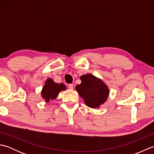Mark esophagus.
I'll return each instance as SVG.
<instances>
[{
    "mask_svg": "<svg viewBox=\"0 0 154 154\" xmlns=\"http://www.w3.org/2000/svg\"><path fill=\"white\" fill-rule=\"evenodd\" d=\"M68 88L69 89H71V90H72V89H73V84H69L68 85Z\"/></svg>",
    "mask_w": 154,
    "mask_h": 154,
    "instance_id": "esophagus-1",
    "label": "esophagus"
}]
</instances>
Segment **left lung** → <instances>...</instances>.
I'll return each instance as SVG.
<instances>
[{
    "mask_svg": "<svg viewBox=\"0 0 154 154\" xmlns=\"http://www.w3.org/2000/svg\"><path fill=\"white\" fill-rule=\"evenodd\" d=\"M80 79L81 83L77 85L75 89L84 99L86 105L98 108L105 102L109 91L102 81L91 74L84 75Z\"/></svg>",
    "mask_w": 154,
    "mask_h": 154,
    "instance_id": "obj_1",
    "label": "left lung"
}]
</instances>
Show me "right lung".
I'll list each match as a JSON object with an SVG mask.
<instances>
[{
	"label": "right lung",
	"mask_w": 154,
	"mask_h": 154,
	"mask_svg": "<svg viewBox=\"0 0 154 154\" xmlns=\"http://www.w3.org/2000/svg\"><path fill=\"white\" fill-rule=\"evenodd\" d=\"M65 89L66 87L63 83H56L51 79H48L42 89V96L46 102H49L50 99H55L60 91Z\"/></svg>",
	"instance_id": "add662e5"
}]
</instances>
